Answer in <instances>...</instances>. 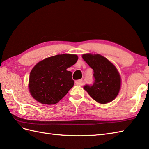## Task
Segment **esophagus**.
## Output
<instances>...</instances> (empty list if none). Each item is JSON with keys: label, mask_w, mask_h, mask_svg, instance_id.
<instances>
[{"label": "esophagus", "mask_w": 149, "mask_h": 149, "mask_svg": "<svg viewBox=\"0 0 149 149\" xmlns=\"http://www.w3.org/2000/svg\"><path fill=\"white\" fill-rule=\"evenodd\" d=\"M76 84L78 85H83V81L82 79H79V80H76L75 81Z\"/></svg>", "instance_id": "esophagus-1"}]
</instances>
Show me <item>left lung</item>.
Returning a JSON list of instances; mask_svg holds the SVG:
<instances>
[{
  "mask_svg": "<svg viewBox=\"0 0 149 149\" xmlns=\"http://www.w3.org/2000/svg\"><path fill=\"white\" fill-rule=\"evenodd\" d=\"M82 57L93 70L94 79L92 85L86 84L83 88L99 103L106 104L113 101L119 92L121 83L116 66L99 54H84Z\"/></svg>",
  "mask_w": 149,
  "mask_h": 149,
  "instance_id": "1",
  "label": "left lung"
}]
</instances>
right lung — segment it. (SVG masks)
I'll return each mask as SVG.
<instances>
[{
	"mask_svg": "<svg viewBox=\"0 0 149 149\" xmlns=\"http://www.w3.org/2000/svg\"><path fill=\"white\" fill-rule=\"evenodd\" d=\"M78 56L57 55L38 62L30 74L29 88L31 95L44 104H55L74 85L72 73L68 68L74 65Z\"/></svg>",
	"mask_w": 149,
	"mask_h": 149,
	"instance_id": "right-lung-1",
	"label": "right lung"
}]
</instances>
